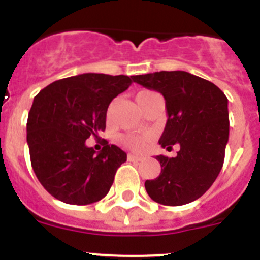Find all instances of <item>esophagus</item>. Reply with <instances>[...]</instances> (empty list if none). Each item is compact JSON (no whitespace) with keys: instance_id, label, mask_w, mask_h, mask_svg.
<instances>
[{"instance_id":"obj_1","label":"esophagus","mask_w":260,"mask_h":260,"mask_svg":"<svg viewBox=\"0 0 260 260\" xmlns=\"http://www.w3.org/2000/svg\"><path fill=\"white\" fill-rule=\"evenodd\" d=\"M127 160H128V161H132V162H138V161H141L142 157H141V156L132 155V153H130V155H127Z\"/></svg>"}]
</instances>
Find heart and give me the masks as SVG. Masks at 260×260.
Instances as JSON below:
<instances>
[{"instance_id": "obj_1", "label": "heart", "mask_w": 260, "mask_h": 260, "mask_svg": "<svg viewBox=\"0 0 260 260\" xmlns=\"http://www.w3.org/2000/svg\"><path fill=\"white\" fill-rule=\"evenodd\" d=\"M148 93H152V92H148V91H146V92H141L137 96V99H139L141 96L148 95ZM119 142H121L122 144H125L126 147H130V148H134V150H139V148H142V147L144 146V143H146V138L137 137V135H125V137L119 138Z\"/></svg>"}]
</instances>
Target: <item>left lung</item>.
<instances>
[{
    "label": "left lung",
    "mask_w": 260,
    "mask_h": 260,
    "mask_svg": "<svg viewBox=\"0 0 260 260\" xmlns=\"http://www.w3.org/2000/svg\"><path fill=\"white\" fill-rule=\"evenodd\" d=\"M135 83L161 93L168 119L158 143L180 146L176 157L156 156L161 173L144 186L152 201L182 206L201 198L219 176L229 138L228 99L210 80L187 71L135 75Z\"/></svg>",
    "instance_id": "1"
}]
</instances>
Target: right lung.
Masks as SVG:
<instances>
[{"instance_id": "1", "label": "right lung", "mask_w": 260, "mask_h": 260, "mask_svg": "<svg viewBox=\"0 0 260 260\" xmlns=\"http://www.w3.org/2000/svg\"><path fill=\"white\" fill-rule=\"evenodd\" d=\"M132 82L127 75L86 73L56 80L35 96L27 121L29 157L56 199L86 206L108 194L127 156L107 141L96 153L86 141L104 132L110 102Z\"/></svg>"}]
</instances>
